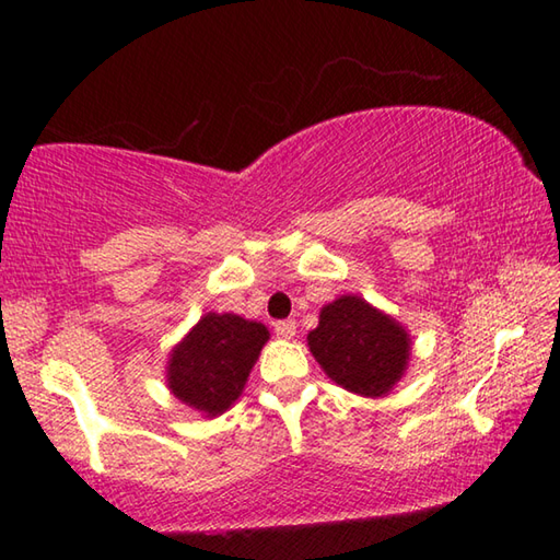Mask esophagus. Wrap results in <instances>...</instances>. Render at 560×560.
<instances>
[{
  "label": "esophagus",
  "mask_w": 560,
  "mask_h": 560,
  "mask_svg": "<svg viewBox=\"0 0 560 560\" xmlns=\"http://www.w3.org/2000/svg\"><path fill=\"white\" fill-rule=\"evenodd\" d=\"M273 334L281 340H293L296 338V320H279L277 328H273Z\"/></svg>",
  "instance_id": "1"
}]
</instances>
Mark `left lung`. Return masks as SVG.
I'll return each mask as SVG.
<instances>
[{
    "label": "left lung",
    "instance_id": "obj_1",
    "mask_svg": "<svg viewBox=\"0 0 560 560\" xmlns=\"http://www.w3.org/2000/svg\"><path fill=\"white\" fill-rule=\"evenodd\" d=\"M306 340L330 381L373 400L402 381L412 355V338L400 320L355 293L326 303Z\"/></svg>",
    "mask_w": 560,
    "mask_h": 560
}]
</instances>
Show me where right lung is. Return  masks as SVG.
Instances as JSON below:
<instances>
[{
    "label": "right lung",
    "mask_w": 560,
    "mask_h": 560,
    "mask_svg": "<svg viewBox=\"0 0 560 560\" xmlns=\"http://www.w3.org/2000/svg\"><path fill=\"white\" fill-rule=\"evenodd\" d=\"M267 340L259 320L210 311L170 350L167 390L205 417H220L242 397Z\"/></svg>",
    "instance_id": "right-lung-1"
}]
</instances>
